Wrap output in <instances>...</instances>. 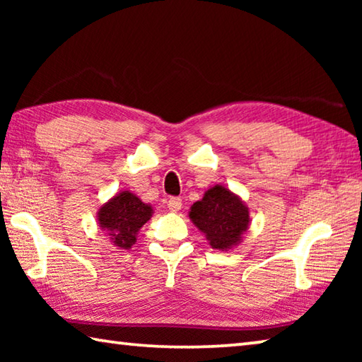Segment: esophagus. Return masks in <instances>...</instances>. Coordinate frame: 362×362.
<instances>
[{"instance_id": "34e87169", "label": "esophagus", "mask_w": 362, "mask_h": 362, "mask_svg": "<svg viewBox=\"0 0 362 362\" xmlns=\"http://www.w3.org/2000/svg\"><path fill=\"white\" fill-rule=\"evenodd\" d=\"M168 207H169V211L170 212H177V211H180L182 209V199L180 198H170L169 201H168Z\"/></svg>"}]
</instances>
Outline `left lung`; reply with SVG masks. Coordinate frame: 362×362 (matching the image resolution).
<instances>
[{"instance_id": "1", "label": "left lung", "mask_w": 362, "mask_h": 362, "mask_svg": "<svg viewBox=\"0 0 362 362\" xmlns=\"http://www.w3.org/2000/svg\"><path fill=\"white\" fill-rule=\"evenodd\" d=\"M188 216L196 228L204 233L211 247L218 250H228L243 243L250 223L249 207L223 185L207 189L203 199L189 207Z\"/></svg>"}]
</instances>
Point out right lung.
Here are the masks:
<instances>
[{"label": "right lung", "mask_w": 362, "mask_h": 362, "mask_svg": "<svg viewBox=\"0 0 362 362\" xmlns=\"http://www.w3.org/2000/svg\"><path fill=\"white\" fill-rule=\"evenodd\" d=\"M153 216V207L145 204L132 192H119L108 199L97 212L100 230L119 249H131L137 233Z\"/></svg>", "instance_id": "right-lung-1"}]
</instances>
